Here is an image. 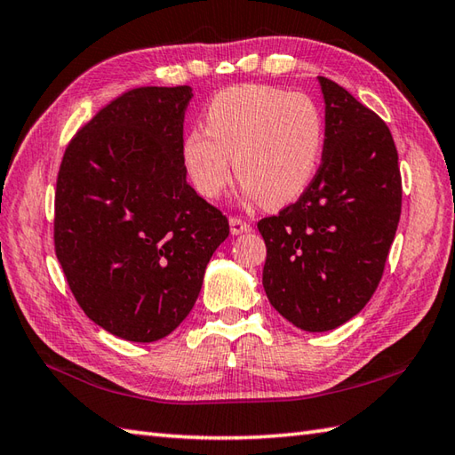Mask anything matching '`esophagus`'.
<instances>
[{"mask_svg":"<svg viewBox=\"0 0 455 455\" xmlns=\"http://www.w3.org/2000/svg\"><path fill=\"white\" fill-rule=\"evenodd\" d=\"M228 225H230V235H233V236L243 235V233H250V230H252V227H250L248 222L243 220L240 217H230Z\"/></svg>","mask_w":455,"mask_h":455,"instance_id":"34e87169","label":"esophagus"}]
</instances>
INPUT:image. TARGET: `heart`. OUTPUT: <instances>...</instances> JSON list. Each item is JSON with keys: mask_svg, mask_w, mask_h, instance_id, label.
I'll use <instances>...</instances> for the list:
<instances>
[{"mask_svg": "<svg viewBox=\"0 0 455 455\" xmlns=\"http://www.w3.org/2000/svg\"><path fill=\"white\" fill-rule=\"evenodd\" d=\"M205 132L183 140V164L203 197H219L230 181V160L244 196L283 207L311 186L324 144V119L301 93L244 84L217 93L205 111Z\"/></svg>", "mask_w": 455, "mask_h": 455, "instance_id": "1", "label": "heart"}]
</instances>
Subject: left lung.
<instances>
[{"mask_svg":"<svg viewBox=\"0 0 455 455\" xmlns=\"http://www.w3.org/2000/svg\"><path fill=\"white\" fill-rule=\"evenodd\" d=\"M324 147L315 180L279 215L258 222L262 283L275 311L326 332L362 311L381 282L401 217V172L391 131L336 82L318 76Z\"/></svg>","mask_w":455,"mask_h":455,"instance_id":"left-lung-1","label":"left lung"}]
</instances>
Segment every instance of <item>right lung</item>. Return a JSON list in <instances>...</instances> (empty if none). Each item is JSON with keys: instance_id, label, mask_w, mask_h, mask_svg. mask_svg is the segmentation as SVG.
<instances>
[{"instance_id": "obj_1", "label": "right lung", "mask_w": 455, "mask_h": 455, "mask_svg": "<svg viewBox=\"0 0 455 455\" xmlns=\"http://www.w3.org/2000/svg\"><path fill=\"white\" fill-rule=\"evenodd\" d=\"M191 98L189 85L123 93L76 132L58 172L56 258L84 313L123 340L176 331L228 236L186 180Z\"/></svg>"}]
</instances>
